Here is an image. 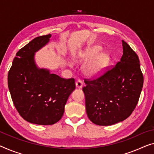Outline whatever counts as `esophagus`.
I'll return each mask as SVG.
<instances>
[{"mask_svg": "<svg viewBox=\"0 0 154 154\" xmlns=\"http://www.w3.org/2000/svg\"><path fill=\"white\" fill-rule=\"evenodd\" d=\"M83 86V82L81 79H78L76 82V87L79 88H82Z\"/></svg>", "mask_w": 154, "mask_h": 154, "instance_id": "obj_1", "label": "esophagus"}]
</instances>
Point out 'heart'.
Here are the masks:
<instances>
[{
  "mask_svg": "<svg viewBox=\"0 0 154 154\" xmlns=\"http://www.w3.org/2000/svg\"><path fill=\"white\" fill-rule=\"evenodd\" d=\"M102 48L94 45L79 55L78 59L89 61L84 66L85 74L91 77H97L102 75L111 61V57L106 52H100Z\"/></svg>",
  "mask_w": 154,
  "mask_h": 154,
  "instance_id": "heart-1",
  "label": "heart"
}]
</instances>
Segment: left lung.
Segmentation results:
<instances>
[{
	"mask_svg": "<svg viewBox=\"0 0 154 154\" xmlns=\"http://www.w3.org/2000/svg\"><path fill=\"white\" fill-rule=\"evenodd\" d=\"M116 65L95 79H84L86 113L92 122L109 126L131 116L138 102L144 78L138 56L125 41Z\"/></svg>",
	"mask_w": 154,
	"mask_h": 154,
	"instance_id": "1",
	"label": "left lung"
}]
</instances>
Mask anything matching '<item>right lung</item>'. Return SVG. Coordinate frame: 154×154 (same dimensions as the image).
<instances>
[{
	"label": "right lung",
	"instance_id": "right-lung-1",
	"mask_svg": "<svg viewBox=\"0 0 154 154\" xmlns=\"http://www.w3.org/2000/svg\"><path fill=\"white\" fill-rule=\"evenodd\" d=\"M51 34L38 36L18 50L8 72V88L15 108L25 120L39 125L61 120L75 90V79H63L38 68L34 53L49 42Z\"/></svg>",
	"mask_w": 154,
	"mask_h": 154
}]
</instances>
